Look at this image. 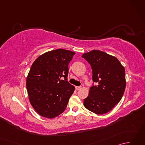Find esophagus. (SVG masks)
<instances>
[{"instance_id": "34e87169", "label": "esophagus", "mask_w": 145, "mask_h": 145, "mask_svg": "<svg viewBox=\"0 0 145 145\" xmlns=\"http://www.w3.org/2000/svg\"><path fill=\"white\" fill-rule=\"evenodd\" d=\"M81 87H75V89L76 90H80V89H81Z\"/></svg>"}]
</instances>
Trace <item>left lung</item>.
<instances>
[{"instance_id": "8db88e82", "label": "left lung", "mask_w": 145, "mask_h": 145, "mask_svg": "<svg viewBox=\"0 0 145 145\" xmlns=\"http://www.w3.org/2000/svg\"><path fill=\"white\" fill-rule=\"evenodd\" d=\"M90 65L92 80L88 96L84 100L86 108L98 115L105 114L118 104L126 87L125 70L115 57L100 50H92L82 56Z\"/></svg>"}]
</instances>
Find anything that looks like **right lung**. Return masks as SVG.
I'll use <instances>...</instances> for the list:
<instances>
[{"label":"right lung","instance_id":"add662e5","mask_svg":"<svg viewBox=\"0 0 145 145\" xmlns=\"http://www.w3.org/2000/svg\"><path fill=\"white\" fill-rule=\"evenodd\" d=\"M75 54L57 49L42 54L33 63L26 86L30 102L40 115L53 118L65 110L75 90L67 81L69 64Z\"/></svg>","mask_w":145,"mask_h":145}]
</instances>
